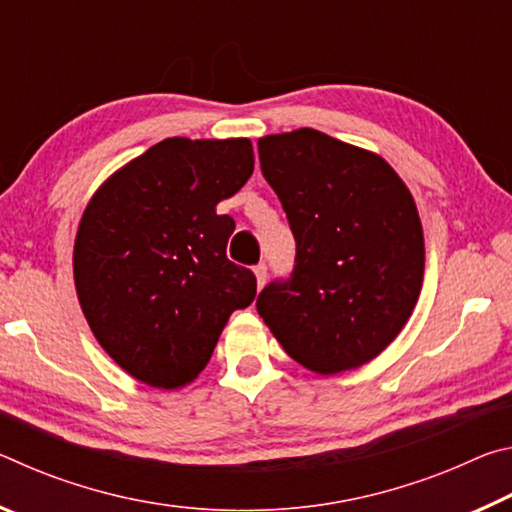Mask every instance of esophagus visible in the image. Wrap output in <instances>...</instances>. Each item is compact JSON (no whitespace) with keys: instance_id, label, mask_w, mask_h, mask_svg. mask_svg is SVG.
<instances>
[{"instance_id":"1","label":"esophagus","mask_w":512,"mask_h":512,"mask_svg":"<svg viewBox=\"0 0 512 512\" xmlns=\"http://www.w3.org/2000/svg\"><path fill=\"white\" fill-rule=\"evenodd\" d=\"M266 275H268V268L266 264H257L255 266V277H257V289H262L266 284Z\"/></svg>"}]
</instances>
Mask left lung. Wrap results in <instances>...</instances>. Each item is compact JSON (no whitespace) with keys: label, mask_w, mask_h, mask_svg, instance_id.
I'll return each instance as SVG.
<instances>
[{"label":"left lung","mask_w":512,"mask_h":512,"mask_svg":"<svg viewBox=\"0 0 512 512\" xmlns=\"http://www.w3.org/2000/svg\"><path fill=\"white\" fill-rule=\"evenodd\" d=\"M262 173L296 237V266L257 314L300 366L354 370L384 352L418 302L424 237L413 196L381 155L314 128L259 137Z\"/></svg>","instance_id":"1"}]
</instances>
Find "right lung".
<instances>
[{
    "instance_id": "add662e5",
    "label": "right lung",
    "mask_w": 512,
    "mask_h": 512,
    "mask_svg": "<svg viewBox=\"0 0 512 512\" xmlns=\"http://www.w3.org/2000/svg\"><path fill=\"white\" fill-rule=\"evenodd\" d=\"M246 137H169L117 169L81 216L74 284L94 339L153 388H180L210 361L253 271L225 248L235 221L216 212L253 176Z\"/></svg>"
}]
</instances>
